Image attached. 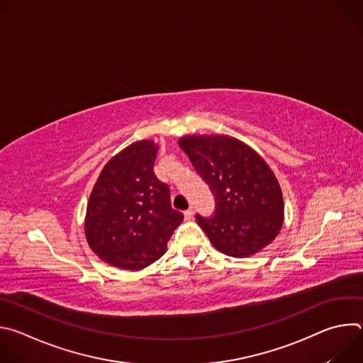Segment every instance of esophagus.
Here are the masks:
<instances>
[{"instance_id": "esophagus-1", "label": "esophagus", "mask_w": 363, "mask_h": 363, "mask_svg": "<svg viewBox=\"0 0 363 363\" xmlns=\"http://www.w3.org/2000/svg\"><path fill=\"white\" fill-rule=\"evenodd\" d=\"M184 217H185V220H192V218H194V210H192V208L186 210V211L184 213Z\"/></svg>"}]
</instances>
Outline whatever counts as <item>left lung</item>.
<instances>
[{"label": "left lung", "instance_id": "left-lung-1", "mask_svg": "<svg viewBox=\"0 0 363 363\" xmlns=\"http://www.w3.org/2000/svg\"><path fill=\"white\" fill-rule=\"evenodd\" d=\"M179 146L214 195V216L196 214L213 245L241 258L270 244L283 225V195L260 155L224 135L185 136Z\"/></svg>", "mask_w": 363, "mask_h": 363}]
</instances>
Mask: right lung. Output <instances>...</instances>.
<instances>
[{"instance_id": "right-lung-1", "label": "right lung", "mask_w": 363, "mask_h": 363, "mask_svg": "<svg viewBox=\"0 0 363 363\" xmlns=\"http://www.w3.org/2000/svg\"><path fill=\"white\" fill-rule=\"evenodd\" d=\"M158 146L139 140L100 172L86 213V238L106 263L140 270L167 251L184 216L171 205L169 186L153 174Z\"/></svg>"}]
</instances>
